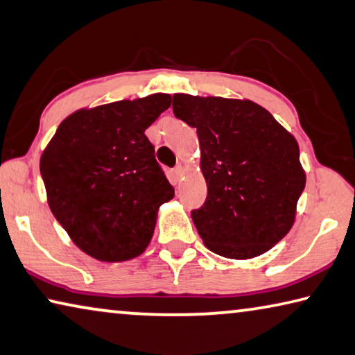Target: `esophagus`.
I'll list each match as a JSON object with an SVG mask.
<instances>
[{"mask_svg": "<svg viewBox=\"0 0 355 355\" xmlns=\"http://www.w3.org/2000/svg\"><path fill=\"white\" fill-rule=\"evenodd\" d=\"M172 173H173V177H175V180H180L182 178V175H183V166H175L172 168Z\"/></svg>", "mask_w": 355, "mask_h": 355, "instance_id": "obj_1", "label": "esophagus"}]
</instances>
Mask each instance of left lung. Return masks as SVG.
Wrapping results in <instances>:
<instances>
[{
  "label": "left lung",
  "mask_w": 355,
  "mask_h": 355,
  "mask_svg": "<svg viewBox=\"0 0 355 355\" xmlns=\"http://www.w3.org/2000/svg\"><path fill=\"white\" fill-rule=\"evenodd\" d=\"M177 118L198 129L207 199L191 211L210 251L262 254L289 232L305 189L297 140L251 101L173 94Z\"/></svg>",
  "instance_id": "8db88e82"
}]
</instances>
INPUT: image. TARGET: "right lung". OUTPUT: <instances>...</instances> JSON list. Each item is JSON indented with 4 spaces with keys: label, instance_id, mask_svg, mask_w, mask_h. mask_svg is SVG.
<instances>
[{
    "label": "right lung",
    "instance_id": "add662e5",
    "mask_svg": "<svg viewBox=\"0 0 355 355\" xmlns=\"http://www.w3.org/2000/svg\"><path fill=\"white\" fill-rule=\"evenodd\" d=\"M171 107L168 94L78 110L41 157L53 216L98 261L120 262L147 248L157 208L173 188L145 129Z\"/></svg>",
    "mask_w": 355,
    "mask_h": 355
}]
</instances>
